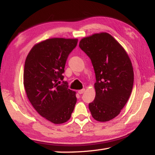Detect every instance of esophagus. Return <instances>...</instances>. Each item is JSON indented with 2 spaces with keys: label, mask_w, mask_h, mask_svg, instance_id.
<instances>
[{
  "label": "esophagus",
  "mask_w": 155,
  "mask_h": 155,
  "mask_svg": "<svg viewBox=\"0 0 155 155\" xmlns=\"http://www.w3.org/2000/svg\"><path fill=\"white\" fill-rule=\"evenodd\" d=\"M84 91H85V90H84V89H82V90H78V93H79L80 94H83V93L84 92Z\"/></svg>",
  "instance_id": "34e87169"
}]
</instances>
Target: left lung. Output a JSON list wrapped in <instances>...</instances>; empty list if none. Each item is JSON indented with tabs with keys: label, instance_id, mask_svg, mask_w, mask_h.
<instances>
[{
	"label": "left lung",
	"instance_id": "8db88e82",
	"mask_svg": "<svg viewBox=\"0 0 155 155\" xmlns=\"http://www.w3.org/2000/svg\"><path fill=\"white\" fill-rule=\"evenodd\" d=\"M79 46L90 58L96 76V96L89 104L91 114L98 121H109L120 114L132 92V63L124 48L108 33L83 38Z\"/></svg>",
	"mask_w": 155,
	"mask_h": 155
}]
</instances>
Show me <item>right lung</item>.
Wrapping results in <instances>:
<instances>
[{"mask_svg": "<svg viewBox=\"0 0 155 155\" xmlns=\"http://www.w3.org/2000/svg\"><path fill=\"white\" fill-rule=\"evenodd\" d=\"M77 39L53 38L33 46L24 67V87L31 105L42 117L55 124L71 118L77 98L68 82L60 80Z\"/></svg>", "mask_w": 155, "mask_h": 155, "instance_id": "right-lung-1", "label": "right lung"}]
</instances>
